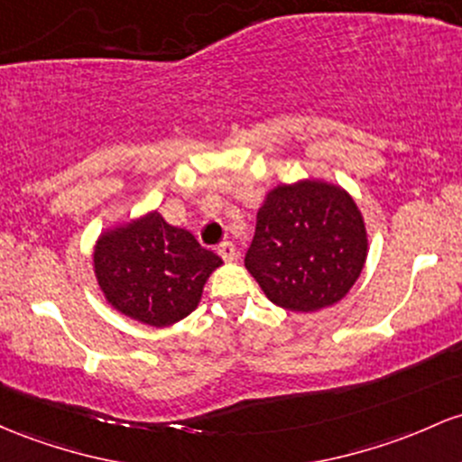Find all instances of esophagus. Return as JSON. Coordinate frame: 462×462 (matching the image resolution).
Segmentation results:
<instances>
[{"mask_svg": "<svg viewBox=\"0 0 462 462\" xmlns=\"http://www.w3.org/2000/svg\"><path fill=\"white\" fill-rule=\"evenodd\" d=\"M217 252H219V256L223 258V261H227V263L236 261V256H239V254H236V247H235V243H232V241L219 243Z\"/></svg>", "mask_w": 462, "mask_h": 462, "instance_id": "1", "label": "esophagus"}]
</instances>
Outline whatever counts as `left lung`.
Returning a JSON list of instances; mask_svg holds the SVG:
<instances>
[{"label":"left lung","mask_w":462,"mask_h":462,"mask_svg":"<svg viewBox=\"0 0 462 462\" xmlns=\"http://www.w3.org/2000/svg\"><path fill=\"white\" fill-rule=\"evenodd\" d=\"M366 258V223L351 192L305 177L265 195L245 267L273 305L311 313L342 300Z\"/></svg>","instance_id":"left-lung-1"}]
</instances>
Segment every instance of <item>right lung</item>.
<instances>
[{
    "label": "right lung",
    "mask_w": 462,
    "mask_h": 462,
    "mask_svg": "<svg viewBox=\"0 0 462 462\" xmlns=\"http://www.w3.org/2000/svg\"><path fill=\"white\" fill-rule=\"evenodd\" d=\"M221 265L192 232L166 223L157 210L105 227L91 250L105 302L120 316L155 328L190 316L210 273Z\"/></svg>",
    "instance_id": "right-lung-1"
}]
</instances>
